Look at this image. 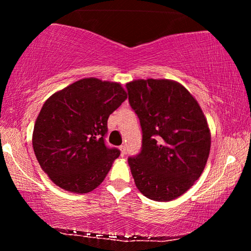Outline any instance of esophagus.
<instances>
[{
    "mask_svg": "<svg viewBox=\"0 0 251 251\" xmlns=\"http://www.w3.org/2000/svg\"><path fill=\"white\" fill-rule=\"evenodd\" d=\"M120 150H121L122 156H124L126 154V147L125 146H120Z\"/></svg>",
    "mask_w": 251,
    "mask_h": 251,
    "instance_id": "obj_1",
    "label": "esophagus"
}]
</instances>
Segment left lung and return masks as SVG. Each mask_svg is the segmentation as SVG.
<instances>
[{
	"label": "left lung",
	"mask_w": 251,
	"mask_h": 251,
	"mask_svg": "<svg viewBox=\"0 0 251 251\" xmlns=\"http://www.w3.org/2000/svg\"><path fill=\"white\" fill-rule=\"evenodd\" d=\"M143 131L142 151L129 157L136 187L155 201L185 194L205 169L210 129L196 99L172 79H135L126 84Z\"/></svg>",
	"instance_id": "obj_1"
}]
</instances>
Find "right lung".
Returning a JSON list of instances; mask_svg holds the SVG:
<instances>
[{"mask_svg":"<svg viewBox=\"0 0 251 251\" xmlns=\"http://www.w3.org/2000/svg\"><path fill=\"white\" fill-rule=\"evenodd\" d=\"M127 99L122 84L76 80L45 100L33 130L41 168L62 189L86 194L99 187L121 151L107 148V120Z\"/></svg>","mask_w":251,"mask_h":251,"instance_id":"obj_1","label":"right lung"}]
</instances>
